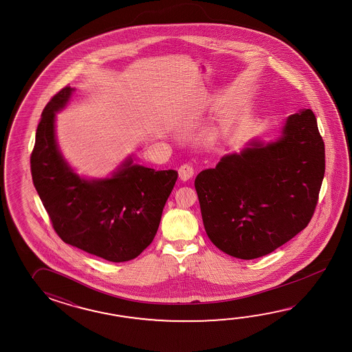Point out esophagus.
<instances>
[{
	"mask_svg": "<svg viewBox=\"0 0 352 352\" xmlns=\"http://www.w3.org/2000/svg\"><path fill=\"white\" fill-rule=\"evenodd\" d=\"M194 167H192V165H191L190 162H187V164H184V165L179 166V179H182V181H187V179H191V177L194 176Z\"/></svg>",
	"mask_w": 352,
	"mask_h": 352,
	"instance_id": "34e87169",
	"label": "esophagus"
}]
</instances>
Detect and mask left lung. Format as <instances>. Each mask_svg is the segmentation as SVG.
Listing matches in <instances>:
<instances>
[{
	"instance_id": "obj_1",
	"label": "left lung",
	"mask_w": 352,
	"mask_h": 352,
	"mask_svg": "<svg viewBox=\"0 0 352 352\" xmlns=\"http://www.w3.org/2000/svg\"><path fill=\"white\" fill-rule=\"evenodd\" d=\"M324 176V143L311 109L285 122L276 142L252 143L195 179L210 240L226 254H270L309 224Z\"/></svg>"
}]
</instances>
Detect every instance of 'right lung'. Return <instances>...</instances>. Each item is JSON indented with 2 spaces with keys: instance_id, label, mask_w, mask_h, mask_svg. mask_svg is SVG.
<instances>
[{
  "instance_id": "obj_1",
  "label": "right lung",
  "mask_w": 352,
  "mask_h": 352,
  "mask_svg": "<svg viewBox=\"0 0 352 352\" xmlns=\"http://www.w3.org/2000/svg\"><path fill=\"white\" fill-rule=\"evenodd\" d=\"M72 91L59 90L43 111L30 156L32 181L60 239L105 261L127 262L155 238L177 173L129 160L112 179H80L61 157L54 133L55 112Z\"/></svg>"
}]
</instances>
